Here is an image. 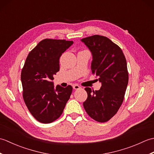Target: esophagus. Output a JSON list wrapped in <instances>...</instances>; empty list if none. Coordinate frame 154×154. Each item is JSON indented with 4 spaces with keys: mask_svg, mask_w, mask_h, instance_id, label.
<instances>
[{
    "mask_svg": "<svg viewBox=\"0 0 154 154\" xmlns=\"http://www.w3.org/2000/svg\"><path fill=\"white\" fill-rule=\"evenodd\" d=\"M73 88L75 90H77L81 89V87L78 85H73Z\"/></svg>",
    "mask_w": 154,
    "mask_h": 154,
    "instance_id": "esophagus-1",
    "label": "esophagus"
}]
</instances>
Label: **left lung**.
Returning <instances> with one entry per match:
<instances>
[{"label":"left lung","mask_w":154,"mask_h":154,"mask_svg":"<svg viewBox=\"0 0 154 154\" xmlns=\"http://www.w3.org/2000/svg\"><path fill=\"white\" fill-rule=\"evenodd\" d=\"M81 41L92 53V73L102 83L99 91L85 89L88 97L84 109L94 120L105 122L115 115L124 100L128 83L126 58L119 45L105 36L94 35Z\"/></svg>","instance_id":"obj_1"}]
</instances>
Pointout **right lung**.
<instances>
[{
	"mask_svg": "<svg viewBox=\"0 0 154 154\" xmlns=\"http://www.w3.org/2000/svg\"><path fill=\"white\" fill-rule=\"evenodd\" d=\"M73 41L44 39L29 53L21 72L26 105L38 122H54L63 113L73 88L54 87V75L60 71V57Z\"/></svg>",
	"mask_w": 154,
	"mask_h": 154,
	"instance_id": "obj_1",
	"label": "right lung"
}]
</instances>
